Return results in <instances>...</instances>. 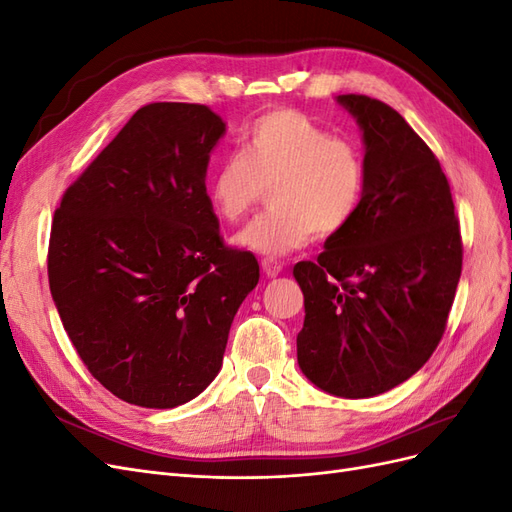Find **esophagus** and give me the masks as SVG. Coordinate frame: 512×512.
Returning a JSON list of instances; mask_svg holds the SVG:
<instances>
[{
  "label": "esophagus",
  "instance_id": "obj_1",
  "mask_svg": "<svg viewBox=\"0 0 512 512\" xmlns=\"http://www.w3.org/2000/svg\"><path fill=\"white\" fill-rule=\"evenodd\" d=\"M282 269H284V262H280V260H275V258L262 260V271H265L267 277H277L282 273Z\"/></svg>",
  "mask_w": 512,
  "mask_h": 512
}]
</instances>
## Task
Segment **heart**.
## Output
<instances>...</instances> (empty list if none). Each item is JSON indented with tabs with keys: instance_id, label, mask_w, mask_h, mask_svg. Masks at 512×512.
<instances>
[{
	"instance_id": "obj_1",
	"label": "heart",
	"mask_w": 512,
	"mask_h": 512,
	"mask_svg": "<svg viewBox=\"0 0 512 512\" xmlns=\"http://www.w3.org/2000/svg\"><path fill=\"white\" fill-rule=\"evenodd\" d=\"M269 192L271 211L235 235L243 250L286 256L316 237H335L359 215L367 192L361 145L331 134L294 108L256 117L211 173L207 194L222 222L243 220Z\"/></svg>"
}]
</instances>
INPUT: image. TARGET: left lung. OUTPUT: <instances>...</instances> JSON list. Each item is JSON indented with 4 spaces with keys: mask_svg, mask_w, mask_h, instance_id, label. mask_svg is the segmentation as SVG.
<instances>
[{
    "mask_svg": "<svg viewBox=\"0 0 512 512\" xmlns=\"http://www.w3.org/2000/svg\"><path fill=\"white\" fill-rule=\"evenodd\" d=\"M337 102L363 130L367 192L318 260L294 265L305 299L297 359L318 389L361 399L406 382L438 348L463 245L451 185L423 138L380 100Z\"/></svg>",
    "mask_w": 512,
    "mask_h": 512,
    "instance_id": "8db88e82",
    "label": "left lung"
}]
</instances>
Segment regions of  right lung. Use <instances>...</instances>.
Returning <instances> with one entry per match:
<instances>
[{"mask_svg":"<svg viewBox=\"0 0 512 512\" xmlns=\"http://www.w3.org/2000/svg\"><path fill=\"white\" fill-rule=\"evenodd\" d=\"M226 123L205 104L153 102L66 190L49 286L72 346L104 389L175 408L222 367L254 254L224 245L207 166Z\"/></svg>","mask_w":512,"mask_h":512,"instance_id":"add662e5","label":"right lung"}]
</instances>
